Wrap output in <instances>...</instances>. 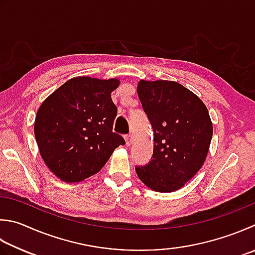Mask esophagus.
Here are the masks:
<instances>
[{
	"label": "esophagus",
	"mask_w": 255,
	"mask_h": 255,
	"mask_svg": "<svg viewBox=\"0 0 255 255\" xmlns=\"http://www.w3.org/2000/svg\"><path fill=\"white\" fill-rule=\"evenodd\" d=\"M124 138H126V144H127V145H128V146L131 145V143H132V136H131V134H128V135L124 136Z\"/></svg>",
	"instance_id": "esophagus-1"
}]
</instances>
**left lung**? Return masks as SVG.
Returning <instances> with one entry per match:
<instances>
[{
	"instance_id": "8db88e82",
	"label": "left lung",
	"mask_w": 255,
	"mask_h": 255,
	"mask_svg": "<svg viewBox=\"0 0 255 255\" xmlns=\"http://www.w3.org/2000/svg\"><path fill=\"white\" fill-rule=\"evenodd\" d=\"M137 95L154 133V148L147 165L135 171L144 184L162 193L183 187L202 167L213 126L199 97L174 81H144Z\"/></svg>"
}]
</instances>
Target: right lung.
Segmentation results:
<instances>
[{"label":"right lung","mask_w":255,"mask_h":255,"mask_svg":"<svg viewBox=\"0 0 255 255\" xmlns=\"http://www.w3.org/2000/svg\"><path fill=\"white\" fill-rule=\"evenodd\" d=\"M120 80L78 76L61 85L38 108L34 134L51 172L81 182L102 169L124 138L112 131L118 114L111 93Z\"/></svg>","instance_id":"right-lung-1"}]
</instances>
